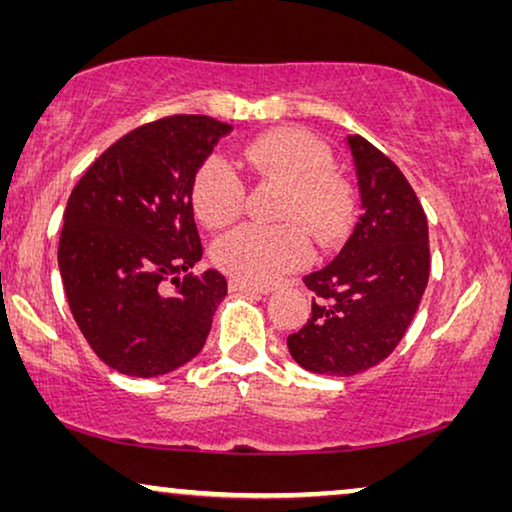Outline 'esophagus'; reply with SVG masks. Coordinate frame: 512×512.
<instances>
[{
	"label": "esophagus",
	"mask_w": 512,
	"mask_h": 512,
	"mask_svg": "<svg viewBox=\"0 0 512 512\" xmlns=\"http://www.w3.org/2000/svg\"><path fill=\"white\" fill-rule=\"evenodd\" d=\"M228 289L235 293H249V296H268L270 293V289H265V286H254V284L240 282V279H230Z\"/></svg>",
	"instance_id": "esophagus-1"
}]
</instances>
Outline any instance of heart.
I'll return each instance as SVG.
<instances>
[{
  "instance_id": "obj_1",
  "label": "heart",
  "mask_w": 512,
  "mask_h": 512,
  "mask_svg": "<svg viewBox=\"0 0 512 512\" xmlns=\"http://www.w3.org/2000/svg\"><path fill=\"white\" fill-rule=\"evenodd\" d=\"M244 167L261 177L286 181V195L279 207L284 226L244 223L214 242L216 268L240 282L265 286L282 279L310 258V244L303 233L319 242L331 240L345 226L349 212L347 186L335 177L331 153L305 130H268L240 149ZM191 202L198 219L209 228L235 221L244 207V184L233 167L219 156L198 167L191 186Z\"/></svg>"
}]
</instances>
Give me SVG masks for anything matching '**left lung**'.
Wrapping results in <instances>:
<instances>
[{"label": "left lung", "mask_w": 512, "mask_h": 512, "mask_svg": "<svg viewBox=\"0 0 512 512\" xmlns=\"http://www.w3.org/2000/svg\"><path fill=\"white\" fill-rule=\"evenodd\" d=\"M359 221L326 268L303 277L312 314L286 338L298 366L352 377L394 352L429 282V226L403 172L361 135L347 137Z\"/></svg>", "instance_id": "obj_1"}]
</instances>
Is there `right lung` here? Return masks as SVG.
Masks as SVG:
<instances>
[{
	"mask_svg": "<svg viewBox=\"0 0 512 512\" xmlns=\"http://www.w3.org/2000/svg\"><path fill=\"white\" fill-rule=\"evenodd\" d=\"M230 130L193 114L146 123L111 144L69 195L62 286L83 338L118 373H172L205 345L228 284L219 270L185 275L202 258L191 186Z\"/></svg>",
	"mask_w": 512,
	"mask_h": 512,
	"instance_id": "right-lung-1",
	"label": "right lung"
}]
</instances>
